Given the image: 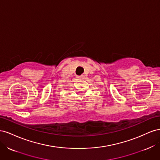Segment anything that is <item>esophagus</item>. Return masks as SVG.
I'll return each instance as SVG.
<instances>
[{
	"mask_svg": "<svg viewBox=\"0 0 160 160\" xmlns=\"http://www.w3.org/2000/svg\"><path fill=\"white\" fill-rule=\"evenodd\" d=\"M77 78L78 79H83L84 78V75H80V76H77Z\"/></svg>",
	"mask_w": 160,
	"mask_h": 160,
	"instance_id": "obj_1",
	"label": "esophagus"
}]
</instances>
